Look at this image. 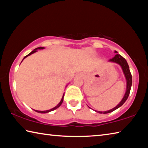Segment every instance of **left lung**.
Masks as SVG:
<instances>
[{"instance_id":"obj_1","label":"left lung","mask_w":148,"mask_h":148,"mask_svg":"<svg viewBox=\"0 0 148 148\" xmlns=\"http://www.w3.org/2000/svg\"><path fill=\"white\" fill-rule=\"evenodd\" d=\"M115 53H117V51H115ZM109 61L116 62V63L119 64L120 66H121L123 71V73L125 74V78H126V80H127V89H126V92H125V94L124 95L123 98V99L121 100V101L120 102L116 107H114V108H112L110 110H108V111H106V112H99V111H96V110H95V112H99L100 114H108V113H110V112L114 111V110H116L120 106H121L122 105L125 103V102L127 101V98H128L130 91H131V86H132V75L131 74V72H130L129 64L127 63V62L126 60H125V59L123 58L121 56H120L119 54H116L113 58L110 59L109 60Z\"/></svg>"}]
</instances>
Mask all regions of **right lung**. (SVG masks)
Segmentation results:
<instances>
[{
    "label": "right lung",
    "instance_id": "1",
    "mask_svg": "<svg viewBox=\"0 0 148 148\" xmlns=\"http://www.w3.org/2000/svg\"><path fill=\"white\" fill-rule=\"evenodd\" d=\"M44 49V47H37V48H36V49H34L33 51H31V53H30L29 54H28L27 55V56H26L25 57H24L23 58V59H25V58H26L27 57H28L29 56H31V54H32V53H35V52H36L37 51V49ZM64 94H63V95H62V99H61V101H60V102L57 105V106H56V107H54L53 108H52V109H50V110H46V111H38V110H34V111H36V112H38V113H42V114H45V113H48V112H51V111H53V110H56V109H57V108H58L61 106V104L62 103V101H63V98H64Z\"/></svg>",
    "mask_w": 148,
    "mask_h": 148
}]
</instances>
